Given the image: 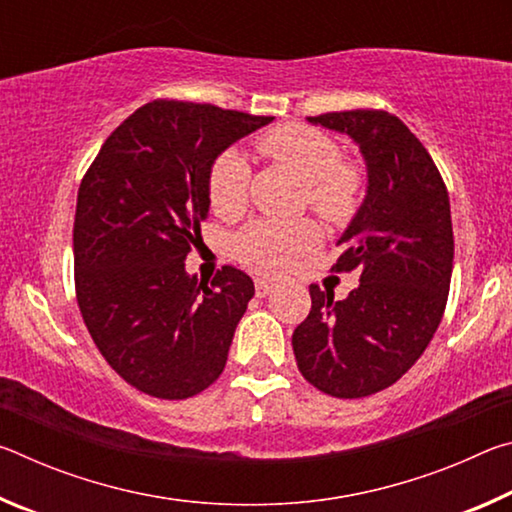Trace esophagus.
I'll return each mask as SVG.
<instances>
[{
	"label": "esophagus",
	"mask_w": 512,
	"mask_h": 512,
	"mask_svg": "<svg viewBox=\"0 0 512 512\" xmlns=\"http://www.w3.org/2000/svg\"><path fill=\"white\" fill-rule=\"evenodd\" d=\"M273 287H275V284H273L271 280H266V277H257V280H255V293H257V298H266L268 293L273 291Z\"/></svg>",
	"instance_id": "obj_1"
}]
</instances>
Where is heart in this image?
<instances>
[{
  "mask_svg": "<svg viewBox=\"0 0 512 512\" xmlns=\"http://www.w3.org/2000/svg\"><path fill=\"white\" fill-rule=\"evenodd\" d=\"M257 149L282 164L305 183L311 210L329 223H348L363 203L366 180L327 133L305 124H280L257 137ZM250 167L244 155L225 151L214 160L207 178L212 210L223 219H235L248 205ZM320 232L311 221L250 223L235 239V257L257 273H284L296 259L318 246Z\"/></svg>",
  "mask_w": 512,
  "mask_h": 512,
  "instance_id": "1",
  "label": "heart"
}]
</instances>
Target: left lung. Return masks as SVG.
Instances as JSON below:
<instances>
[{
    "label": "left lung",
    "mask_w": 512,
    "mask_h": 512,
    "mask_svg": "<svg viewBox=\"0 0 512 512\" xmlns=\"http://www.w3.org/2000/svg\"><path fill=\"white\" fill-rule=\"evenodd\" d=\"M350 135L368 169L366 198L339 239L332 271L359 273L345 300L311 284V311L293 332L298 370L341 400L395 384L443 320L454 232L443 176L404 121L386 110L307 117Z\"/></svg>",
    "instance_id": "1"
}]
</instances>
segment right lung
<instances>
[{
	"label": "right lung",
	"mask_w": 512,
	"mask_h": 512,
	"mask_svg": "<svg viewBox=\"0 0 512 512\" xmlns=\"http://www.w3.org/2000/svg\"><path fill=\"white\" fill-rule=\"evenodd\" d=\"M273 117L158 99L110 133L85 171L74 216V284L103 359L151 397L214 384L255 284L235 266L210 287L187 275L214 160Z\"/></svg>",
	"instance_id": "1"
}]
</instances>
